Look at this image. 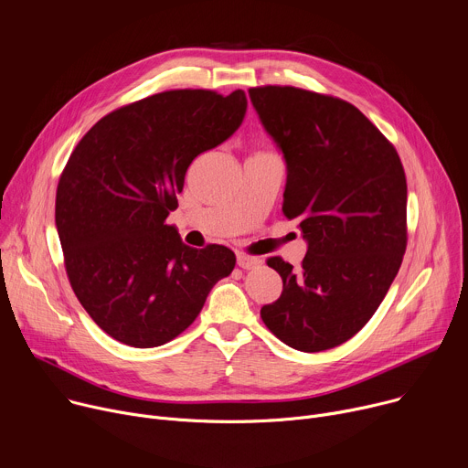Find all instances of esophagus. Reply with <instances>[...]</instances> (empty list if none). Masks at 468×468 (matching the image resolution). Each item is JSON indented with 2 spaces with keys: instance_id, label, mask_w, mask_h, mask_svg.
<instances>
[{
  "instance_id": "esophagus-1",
  "label": "esophagus",
  "mask_w": 468,
  "mask_h": 468,
  "mask_svg": "<svg viewBox=\"0 0 468 468\" xmlns=\"http://www.w3.org/2000/svg\"><path fill=\"white\" fill-rule=\"evenodd\" d=\"M237 264L244 271H251V269H255V266L261 264V259L248 255V253H237Z\"/></svg>"
}]
</instances>
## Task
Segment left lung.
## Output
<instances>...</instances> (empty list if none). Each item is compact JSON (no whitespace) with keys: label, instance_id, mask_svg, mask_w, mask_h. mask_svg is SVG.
<instances>
[{"label":"left lung","instance_id":"1","mask_svg":"<svg viewBox=\"0 0 468 468\" xmlns=\"http://www.w3.org/2000/svg\"><path fill=\"white\" fill-rule=\"evenodd\" d=\"M266 133L283 152V215L307 240L302 269L269 266L282 296L262 305L274 335L300 352L335 348L372 318L408 246V183L394 146L352 103L296 89L248 90Z\"/></svg>","mask_w":468,"mask_h":468}]
</instances>
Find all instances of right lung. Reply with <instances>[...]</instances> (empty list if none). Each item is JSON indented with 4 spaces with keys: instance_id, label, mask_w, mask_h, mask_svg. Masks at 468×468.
Returning a JSON list of instances; mask_svg holds the SVG:
<instances>
[{
    "instance_id": "right-lung-1",
    "label": "right lung",
    "mask_w": 468,
    "mask_h": 468,
    "mask_svg": "<svg viewBox=\"0 0 468 468\" xmlns=\"http://www.w3.org/2000/svg\"><path fill=\"white\" fill-rule=\"evenodd\" d=\"M246 107L244 90L159 92L96 122L66 163L55 197L66 274L112 339L166 345L235 269L229 248H190L166 217L190 163L228 141Z\"/></svg>"
}]
</instances>
